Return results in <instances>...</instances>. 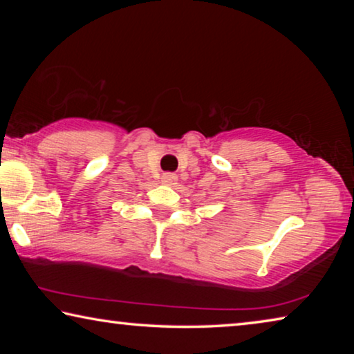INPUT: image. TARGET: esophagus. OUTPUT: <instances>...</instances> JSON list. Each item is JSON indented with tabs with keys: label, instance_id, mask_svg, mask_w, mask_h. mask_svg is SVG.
<instances>
[{
	"label": "esophagus",
	"instance_id": "34e87169",
	"mask_svg": "<svg viewBox=\"0 0 354 354\" xmlns=\"http://www.w3.org/2000/svg\"><path fill=\"white\" fill-rule=\"evenodd\" d=\"M176 181H178V176L175 175V173H164L162 175V183L167 185L176 184Z\"/></svg>",
	"mask_w": 354,
	"mask_h": 354
}]
</instances>
